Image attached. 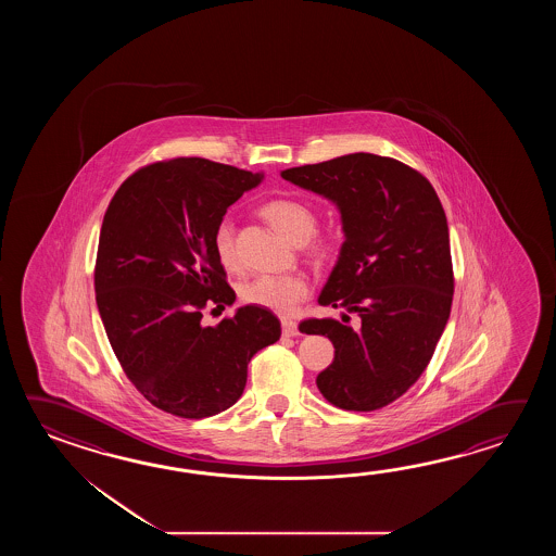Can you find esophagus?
Masks as SVG:
<instances>
[{
	"instance_id": "1",
	"label": "esophagus",
	"mask_w": 556,
	"mask_h": 556,
	"mask_svg": "<svg viewBox=\"0 0 556 556\" xmlns=\"http://www.w3.org/2000/svg\"><path fill=\"white\" fill-rule=\"evenodd\" d=\"M282 333L286 338H294V336L300 333V330H298V324H295V321H288V319H283Z\"/></svg>"
}]
</instances>
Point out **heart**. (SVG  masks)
<instances>
[{"instance_id":"1","label":"heart","mask_w":556,"mask_h":556,"mask_svg":"<svg viewBox=\"0 0 556 556\" xmlns=\"http://www.w3.org/2000/svg\"><path fill=\"white\" fill-rule=\"evenodd\" d=\"M262 216L290 242H306L316 228V214L294 199H274L261 208ZM214 254L225 268L237 266L235 226L225 218L216 226L213 237ZM309 294V282L302 274H261L242 283L240 298L252 306L264 307L278 316H292L300 302Z\"/></svg>"}]
</instances>
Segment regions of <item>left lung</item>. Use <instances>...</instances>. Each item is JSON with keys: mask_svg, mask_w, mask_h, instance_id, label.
Here are the masks:
<instances>
[{"mask_svg": "<svg viewBox=\"0 0 556 556\" xmlns=\"http://www.w3.org/2000/svg\"><path fill=\"white\" fill-rule=\"evenodd\" d=\"M282 178L340 211L345 240L318 304L362 321L352 328L342 314L300 324L336 348L316 386L340 409L386 407L426 371L450 319V228L438 192L412 166L371 153L286 168Z\"/></svg>", "mask_w": 556, "mask_h": 556, "instance_id": "8db88e82", "label": "left lung"}]
</instances>
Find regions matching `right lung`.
I'll return each mask as SVG.
<instances>
[{"instance_id":"obj_1","label":"right lung","mask_w":556,"mask_h":556,"mask_svg":"<svg viewBox=\"0 0 556 556\" xmlns=\"http://www.w3.org/2000/svg\"><path fill=\"white\" fill-rule=\"evenodd\" d=\"M262 178L199 156L173 159L130 175L106 208L97 307L123 371L166 414L225 412L244 391L250 359L280 340V319L264 307L202 324L204 307L237 300L214 254V230Z\"/></svg>"}]
</instances>
